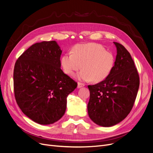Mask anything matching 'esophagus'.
Masks as SVG:
<instances>
[{
  "instance_id": "esophagus-1",
  "label": "esophagus",
  "mask_w": 153,
  "mask_h": 153,
  "mask_svg": "<svg viewBox=\"0 0 153 153\" xmlns=\"http://www.w3.org/2000/svg\"><path fill=\"white\" fill-rule=\"evenodd\" d=\"M85 85L83 83H81V82H78V84H77V87L78 88H81L82 87H84Z\"/></svg>"
}]
</instances>
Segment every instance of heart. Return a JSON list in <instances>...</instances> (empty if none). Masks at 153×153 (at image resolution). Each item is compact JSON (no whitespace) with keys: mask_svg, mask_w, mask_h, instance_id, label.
Returning <instances> with one entry per match:
<instances>
[{"mask_svg":"<svg viewBox=\"0 0 153 153\" xmlns=\"http://www.w3.org/2000/svg\"><path fill=\"white\" fill-rule=\"evenodd\" d=\"M66 73L73 76L81 68L78 78L84 81L100 82L106 79L114 68L115 58L102 45L91 43L74 46L72 53L64 54L61 59Z\"/></svg>","mask_w":153,"mask_h":153,"instance_id":"heart-1","label":"heart"}]
</instances>
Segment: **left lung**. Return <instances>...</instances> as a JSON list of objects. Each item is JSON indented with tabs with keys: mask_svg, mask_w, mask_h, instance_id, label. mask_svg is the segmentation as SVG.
<instances>
[{
	"mask_svg": "<svg viewBox=\"0 0 153 153\" xmlns=\"http://www.w3.org/2000/svg\"><path fill=\"white\" fill-rule=\"evenodd\" d=\"M114 43L117 54L110 74L102 81L88 85V114L95 123L105 127L120 123L130 114L140 86L138 72L130 54L122 44Z\"/></svg>",
	"mask_w": 153,
	"mask_h": 153,
	"instance_id": "left-lung-1",
	"label": "left lung"
}]
</instances>
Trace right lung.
<instances>
[{"instance_id": "add662e5", "label": "right lung", "mask_w": 153, "mask_h": 153, "mask_svg": "<svg viewBox=\"0 0 153 153\" xmlns=\"http://www.w3.org/2000/svg\"><path fill=\"white\" fill-rule=\"evenodd\" d=\"M61 53L55 41L36 43L15 64L16 102L24 114L39 124L59 120L65 113L68 95L77 85L61 69Z\"/></svg>"}]
</instances>
